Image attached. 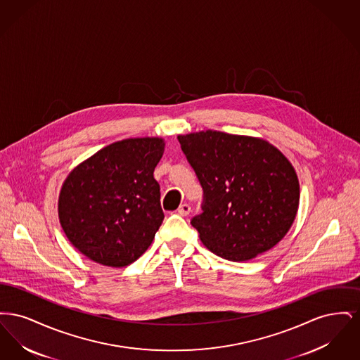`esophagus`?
Instances as JSON below:
<instances>
[{"label":"esophagus","instance_id":"34e87169","mask_svg":"<svg viewBox=\"0 0 360 360\" xmlns=\"http://www.w3.org/2000/svg\"><path fill=\"white\" fill-rule=\"evenodd\" d=\"M190 210H191V207H190L188 204H182V205L178 207L176 212H178L179 216H188V213H190Z\"/></svg>","mask_w":360,"mask_h":360}]
</instances>
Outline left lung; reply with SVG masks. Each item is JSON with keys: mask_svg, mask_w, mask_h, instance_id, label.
<instances>
[{"mask_svg": "<svg viewBox=\"0 0 360 360\" xmlns=\"http://www.w3.org/2000/svg\"><path fill=\"white\" fill-rule=\"evenodd\" d=\"M204 191L202 213L191 219L206 248L244 262L288 233L300 202L290 162L255 137L206 131L178 136Z\"/></svg>", "mask_w": 360, "mask_h": 360, "instance_id": "8db88e82", "label": "left lung"}]
</instances>
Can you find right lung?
<instances>
[{"instance_id":"right-lung-1","label":"right lung","mask_w":360,"mask_h":360,"mask_svg":"<svg viewBox=\"0 0 360 360\" xmlns=\"http://www.w3.org/2000/svg\"><path fill=\"white\" fill-rule=\"evenodd\" d=\"M163 148L158 137L121 140L70 172L59 195V220L85 257L124 267L151 245L165 219L154 178Z\"/></svg>"}]
</instances>
